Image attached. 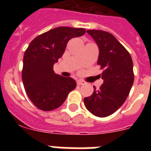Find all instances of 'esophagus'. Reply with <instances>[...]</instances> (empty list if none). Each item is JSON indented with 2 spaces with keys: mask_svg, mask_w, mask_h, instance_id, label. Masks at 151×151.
<instances>
[{
  "mask_svg": "<svg viewBox=\"0 0 151 151\" xmlns=\"http://www.w3.org/2000/svg\"><path fill=\"white\" fill-rule=\"evenodd\" d=\"M84 84H85V82L84 81H82V80H78L77 81V85H84Z\"/></svg>",
  "mask_w": 151,
  "mask_h": 151,
  "instance_id": "1",
  "label": "esophagus"
}]
</instances>
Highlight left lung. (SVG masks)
Wrapping results in <instances>:
<instances>
[{
	"mask_svg": "<svg viewBox=\"0 0 151 151\" xmlns=\"http://www.w3.org/2000/svg\"><path fill=\"white\" fill-rule=\"evenodd\" d=\"M87 32L99 48L97 64L104 69L100 77L104 83L98 90L94 86L90 97L84 104L89 112L98 117L115 113L125 101L134 82L133 63L128 50L112 34L102 30Z\"/></svg>",
	"mask_w": 151,
	"mask_h": 151,
	"instance_id": "left-lung-1",
	"label": "left lung"
}]
</instances>
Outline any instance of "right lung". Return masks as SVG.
<instances>
[{"label": "right lung", "instance_id": "add662e5", "mask_svg": "<svg viewBox=\"0 0 151 151\" xmlns=\"http://www.w3.org/2000/svg\"><path fill=\"white\" fill-rule=\"evenodd\" d=\"M85 33L82 28L57 27L37 36L29 44L23 57L22 82L29 98L40 110L58 108L76 87L73 78L56 74L54 65L63 56L68 41Z\"/></svg>", "mask_w": 151, "mask_h": 151}]
</instances>
